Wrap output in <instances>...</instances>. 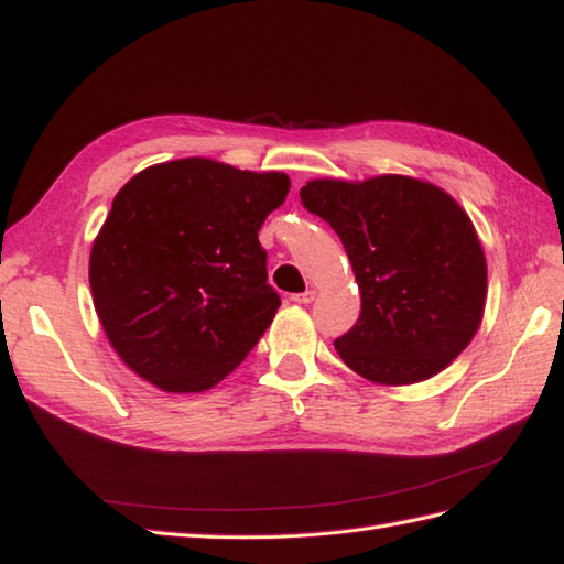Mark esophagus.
Listing matches in <instances>:
<instances>
[{
	"mask_svg": "<svg viewBox=\"0 0 564 564\" xmlns=\"http://www.w3.org/2000/svg\"><path fill=\"white\" fill-rule=\"evenodd\" d=\"M315 291H305V293H295V295H291V301L293 303H297V305H307V303H313L315 301Z\"/></svg>",
	"mask_w": 564,
	"mask_h": 564,
	"instance_id": "esophagus-1",
	"label": "esophagus"
}]
</instances>
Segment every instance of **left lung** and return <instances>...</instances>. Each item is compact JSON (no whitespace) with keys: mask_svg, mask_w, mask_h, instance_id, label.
Wrapping results in <instances>:
<instances>
[{"mask_svg":"<svg viewBox=\"0 0 564 564\" xmlns=\"http://www.w3.org/2000/svg\"><path fill=\"white\" fill-rule=\"evenodd\" d=\"M301 198L339 235L361 291V317L334 341L341 361L388 388L448 368L487 301L485 249L460 203L404 174L310 178Z\"/></svg>","mask_w":564,"mask_h":564,"instance_id":"1","label":"left lung"}]
</instances>
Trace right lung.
I'll return each instance as SVG.
<instances>
[{
  "label": "right lung",
  "mask_w": 564,
  "mask_h": 564,
  "mask_svg": "<svg viewBox=\"0 0 564 564\" xmlns=\"http://www.w3.org/2000/svg\"><path fill=\"white\" fill-rule=\"evenodd\" d=\"M289 191V174L208 158L152 164L118 191L89 285L135 376L162 392H206L245 361L281 307L259 227Z\"/></svg>",
  "instance_id": "1"
}]
</instances>
